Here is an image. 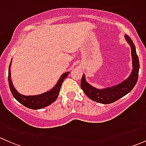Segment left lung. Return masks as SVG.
I'll return each mask as SVG.
<instances>
[{"label": "left lung", "mask_w": 146, "mask_h": 146, "mask_svg": "<svg viewBox=\"0 0 146 146\" xmlns=\"http://www.w3.org/2000/svg\"><path fill=\"white\" fill-rule=\"evenodd\" d=\"M125 39L130 44L131 48L133 69L130 76L127 79L118 85L110 88H103V89H98L92 87L86 81L85 74H83L80 82V87L85 95L92 100L104 104L113 103L121 98L122 97L127 95L136 85L138 78V71H139V60L133 41L126 35H125Z\"/></svg>", "instance_id": "8db88e82"}]
</instances>
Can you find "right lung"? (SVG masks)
<instances>
[{"mask_svg": "<svg viewBox=\"0 0 146 146\" xmlns=\"http://www.w3.org/2000/svg\"><path fill=\"white\" fill-rule=\"evenodd\" d=\"M10 65L9 66V69H8V83H9L10 90L12 92V95H13L15 98L25 107L27 108L31 109V110H39L44 107H47L50 105L51 103L54 102L56 100L58 94H59L60 89H61L62 82H64V79L68 76L70 72H66L64 73L59 80H58L57 83L56 84L55 86L49 91L44 92V93L40 94L37 95H21L19 93L15 88H14L13 85V82L11 80V74H10Z\"/></svg>", "mask_w": 146, "mask_h": 146, "instance_id": "right-lung-1", "label": "right lung"}]
</instances>
